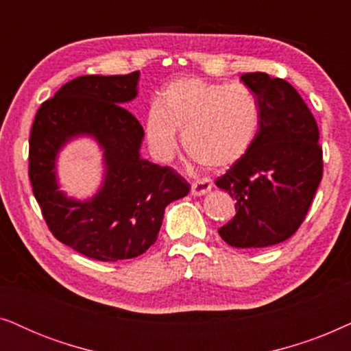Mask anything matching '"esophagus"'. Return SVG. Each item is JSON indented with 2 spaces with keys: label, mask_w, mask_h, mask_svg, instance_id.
I'll use <instances>...</instances> for the list:
<instances>
[{
  "label": "esophagus",
  "mask_w": 351,
  "mask_h": 351,
  "mask_svg": "<svg viewBox=\"0 0 351 351\" xmlns=\"http://www.w3.org/2000/svg\"><path fill=\"white\" fill-rule=\"evenodd\" d=\"M210 189H213V182L209 179H201L196 180L191 184V195L193 196H203L206 193H209Z\"/></svg>",
  "instance_id": "obj_1"
}]
</instances>
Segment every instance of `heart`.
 I'll return each mask as SVG.
<instances>
[{
    "mask_svg": "<svg viewBox=\"0 0 351 351\" xmlns=\"http://www.w3.org/2000/svg\"><path fill=\"white\" fill-rule=\"evenodd\" d=\"M258 121L257 97L247 86L180 78L167 84L160 105L150 108L145 132L158 160L169 161L176 155L179 131L184 150L195 161L225 169L252 147Z\"/></svg>",
    "mask_w": 351,
    "mask_h": 351,
    "instance_id": "heart-1",
    "label": "heart"
}]
</instances>
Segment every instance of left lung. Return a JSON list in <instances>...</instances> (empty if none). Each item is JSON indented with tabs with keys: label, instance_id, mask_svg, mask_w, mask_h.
<instances>
[{
	"label": "left lung",
	"instance_id": "obj_1",
	"mask_svg": "<svg viewBox=\"0 0 351 351\" xmlns=\"http://www.w3.org/2000/svg\"><path fill=\"white\" fill-rule=\"evenodd\" d=\"M241 81L256 94L261 121L249 152L215 180L237 199V215L219 234L233 247H268L304 222L323 177V150L313 114L287 81L262 71Z\"/></svg>",
	"mask_w": 351,
	"mask_h": 351
}]
</instances>
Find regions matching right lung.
<instances>
[{
	"label": "right lung",
	"instance_id": "add662e5",
	"mask_svg": "<svg viewBox=\"0 0 351 351\" xmlns=\"http://www.w3.org/2000/svg\"><path fill=\"white\" fill-rule=\"evenodd\" d=\"M141 71L86 75L62 86L38 110L30 134L28 176L47 227L83 256L118 262L142 256L160 233L166 206L190 184L141 156L143 128L123 107L138 94ZM89 136L103 150L104 177L89 199L60 190L56 160L66 143Z\"/></svg>",
	"mask_w": 351,
	"mask_h": 351
}]
</instances>
